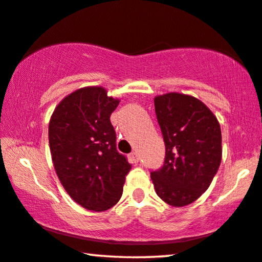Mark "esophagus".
<instances>
[{"label": "esophagus", "mask_w": 262, "mask_h": 262, "mask_svg": "<svg viewBox=\"0 0 262 262\" xmlns=\"http://www.w3.org/2000/svg\"><path fill=\"white\" fill-rule=\"evenodd\" d=\"M130 159H131V162L132 163H138L139 162V156H138V154H137V152L135 151V152H132V154L130 155Z\"/></svg>", "instance_id": "obj_1"}]
</instances>
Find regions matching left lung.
I'll return each mask as SVG.
<instances>
[{
  "instance_id": "1",
  "label": "left lung",
  "mask_w": 262,
  "mask_h": 262,
  "mask_svg": "<svg viewBox=\"0 0 262 262\" xmlns=\"http://www.w3.org/2000/svg\"><path fill=\"white\" fill-rule=\"evenodd\" d=\"M165 143L162 168L151 172L160 199L174 207L195 201L210 187L221 163V130L213 112L193 96L170 92L155 98Z\"/></svg>"
}]
</instances>
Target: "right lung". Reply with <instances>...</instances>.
Segmentation results:
<instances>
[{"label":"right lung","instance_id":"1","mask_svg":"<svg viewBox=\"0 0 262 262\" xmlns=\"http://www.w3.org/2000/svg\"><path fill=\"white\" fill-rule=\"evenodd\" d=\"M118 104L104 88L86 86L63 98L50 118V152L59 182L72 200L90 211L115 206L131 170L116 148L110 122Z\"/></svg>","mask_w":262,"mask_h":262}]
</instances>
